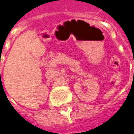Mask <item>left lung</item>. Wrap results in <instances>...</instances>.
<instances>
[{"instance_id":"left-lung-1","label":"left lung","mask_w":134,"mask_h":134,"mask_svg":"<svg viewBox=\"0 0 134 134\" xmlns=\"http://www.w3.org/2000/svg\"><path fill=\"white\" fill-rule=\"evenodd\" d=\"M133 74H134V72H133Z\"/></svg>"}]
</instances>
